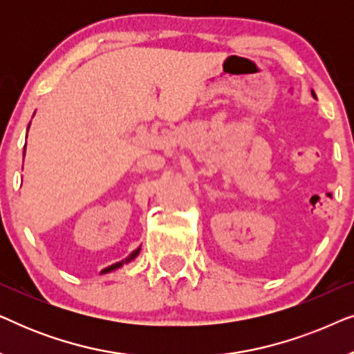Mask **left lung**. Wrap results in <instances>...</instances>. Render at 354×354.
Here are the masks:
<instances>
[{"label": "left lung", "instance_id": "left-lung-1", "mask_svg": "<svg viewBox=\"0 0 354 354\" xmlns=\"http://www.w3.org/2000/svg\"><path fill=\"white\" fill-rule=\"evenodd\" d=\"M311 93H313V96H314V98H316V93H314V91L311 90Z\"/></svg>", "mask_w": 354, "mask_h": 354}]
</instances>
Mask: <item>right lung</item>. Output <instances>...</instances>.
<instances>
[{
	"instance_id": "add662e5",
	"label": "right lung",
	"mask_w": 354,
	"mask_h": 354,
	"mask_svg": "<svg viewBox=\"0 0 354 354\" xmlns=\"http://www.w3.org/2000/svg\"><path fill=\"white\" fill-rule=\"evenodd\" d=\"M28 127H30V124H28ZM28 127H27V132H28ZM24 156H26V147H24ZM140 250H142V246H140V248H137V250H133L132 253H130L127 258L125 259H122V261H119V263H115V264H113V266H108V268L106 269H103L101 270V274H108V272H111V270H115V269H119V268H122L124 264H127V263H130V261H133L135 258H137L138 256V253H140Z\"/></svg>"
}]
</instances>
